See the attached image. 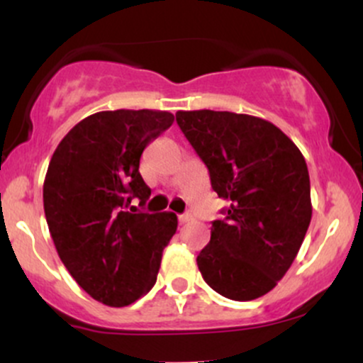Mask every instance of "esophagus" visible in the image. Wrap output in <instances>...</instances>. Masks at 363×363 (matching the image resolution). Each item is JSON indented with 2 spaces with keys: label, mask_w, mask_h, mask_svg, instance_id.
Returning a JSON list of instances; mask_svg holds the SVG:
<instances>
[{
  "label": "esophagus",
  "mask_w": 363,
  "mask_h": 363,
  "mask_svg": "<svg viewBox=\"0 0 363 363\" xmlns=\"http://www.w3.org/2000/svg\"><path fill=\"white\" fill-rule=\"evenodd\" d=\"M191 220H193V216H191L189 213L179 215V223H181V225H184V223H187V222H191Z\"/></svg>",
  "instance_id": "34e87169"
}]
</instances>
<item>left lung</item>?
<instances>
[{
	"mask_svg": "<svg viewBox=\"0 0 363 363\" xmlns=\"http://www.w3.org/2000/svg\"><path fill=\"white\" fill-rule=\"evenodd\" d=\"M177 124L227 199L196 257L203 280L232 301L277 286L297 257L312 216L306 158L269 121L227 111H179Z\"/></svg>",
	"mask_w": 363,
	"mask_h": 363,
	"instance_id": "left-lung-1",
	"label": "left lung"
}]
</instances>
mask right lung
I'll return each instance as SVG.
<instances>
[{
  "label": "right lung",
  "instance_id": "1",
  "mask_svg": "<svg viewBox=\"0 0 363 363\" xmlns=\"http://www.w3.org/2000/svg\"><path fill=\"white\" fill-rule=\"evenodd\" d=\"M174 114L152 109L102 111L69 129L44 179L49 232L74 281L95 301L124 307L155 285L162 252L177 216L143 213L150 187L140 157Z\"/></svg>",
  "mask_w": 363,
  "mask_h": 363
}]
</instances>
